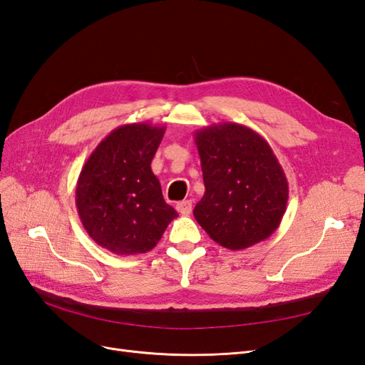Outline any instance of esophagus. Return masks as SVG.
I'll list each match as a JSON object with an SVG mask.
<instances>
[{"label":"esophagus","mask_w":365,"mask_h":365,"mask_svg":"<svg viewBox=\"0 0 365 365\" xmlns=\"http://www.w3.org/2000/svg\"><path fill=\"white\" fill-rule=\"evenodd\" d=\"M176 210H178V213L182 215V216L190 215L192 213V201L187 200V201L178 202V204H176Z\"/></svg>","instance_id":"esophagus-1"}]
</instances>
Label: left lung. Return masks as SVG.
Instances as JSON below:
<instances>
[{
    "mask_svg": "<svg viewBox=\"0 0 365 365\" xmlns=\"http://www.w3.org/2000/svg\"><path fill=\"white\" fill-rule=\"evenodd\" d=\"M205 193L193 216L220 247L245 250L279 228L289 187L268 141L245 125H210L195 132Z\"/></svg>",
    "mask_w": 365,
    "mask_h": 365,
    "instance_id": "obj_1",
    "label": "left lung"
}]
</instances>
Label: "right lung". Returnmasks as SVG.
Listing matches in <instances>:
<instances>
[{
    "instance_id": "add662e5",
    "label": "right lung",
    "mask_w": 365,
    "mask_h": 365,
    "mask_svg": "<svg viewBox=\"0 0 365 365\" xmlns=\"http://www.w3.org/2000/svg\"><path fill=\"white\" fill-rule=\"evenodd\" d=\"M164 126L148 121L121 125L98 143L76 184V207L86 233L118 256L155 247L178 216L165 204L150 169Z\"/></svg>"
}]
</instances>
